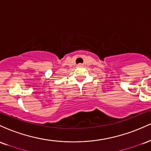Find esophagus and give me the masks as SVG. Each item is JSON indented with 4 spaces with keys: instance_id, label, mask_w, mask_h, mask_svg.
<instances>
[{
    "instance_id": "34e87169",
    "label": "esophagus",
    "mask_w": 151,
    "mask_h": 151,
    "mask_svg": "<svg viewBox=\"0 0 151 151\" xmlns=\"http://www.w3.org/2000/svg\"><path fill=\"white\" fill-rule=\"evenodd\" d=\"M78 67H82L83 66V64H82V63H78Z\"/></svg>"
}]
</instances>
